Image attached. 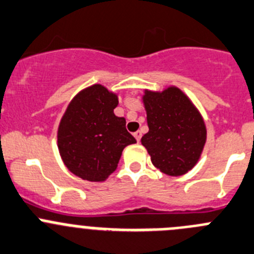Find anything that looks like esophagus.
<instances>
[{
	"label": "esophagus",
	"instance_id": "obj_1",
	"mask_svg": "<svg viewBox=\"0 0 254 254\" xmlns=\"http://www.w3.org/2000/svg\"><path fill=\"white\" fill-rule=\"evenodd\" d=\"M133 136H134V138L137 139V142H139V141H141L142 132H141V131H137V132H134V133H133Z\"/></svg>",
	"mask_w": 254,
	"mask_h": 254
}]
</instances>
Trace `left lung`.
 Returning <instances> with one entry per match:
<instances>
[{"mask_svg": "<svg viewBox=\"0 0 254 254\" xmlns=\"http://www.w3.org/2000/svg\"><path fill=\"white\" fill-rule=\"evenodd\" d=\"M148 132L141 138L154 167L168 176H182L197 165L207 129L192 101L175 86L142 97Z\"/></svg>", "mask_w": 254, "mask_h": 254, "instance_id": "1", "label": "left lung"}]
</instances>
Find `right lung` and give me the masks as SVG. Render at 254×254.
Here are the masks:
<instances>
[{
  "mask_svg": "<svg viewBox=\"0 0 254 254\" xmlns=\"http://www.w3.org/2000/svg\"><path fill=\"white\" fill-rule=\"evenodd\" d=\"M118 96L102 84H92L72 98L57 131L64 166L77 177L102 182L116 171L125 147L136 143L126 120L113 112Z\"/></svg>",
  "mask_w": 254,
  "mask_h": 254,
  "instance_id": "obj_1",
  "label": "right lung"
}]
</instances>
